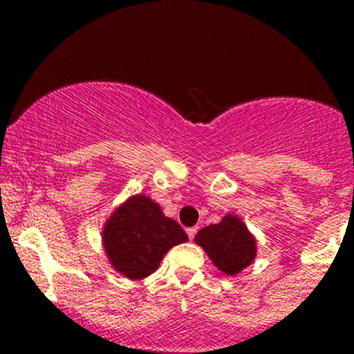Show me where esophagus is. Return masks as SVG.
Segmentation results:
<instances>
[{
  "label": "esophagus",
  "instance_id": "esophagus-1",
  "mask_svg": "<svg viewBox=\"0 0 354 354\" xmlns=\"http://www.w3.org/2000/svg\"><path fill=\"white\" fill-rule=\"evenodd\" d=\"M187 234H188V237H190V239H194V237H196V234H197V227H190V229H187Z\"/></svg>",
  "mask_w": 354,
  "mask_h": 354
}]
</instances>
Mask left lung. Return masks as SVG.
I'll use <instances>...</instances> for the list:
<instances>
[{"instance_id":"8db88e82","label":"left lung","mask_w":354,"mask_h":354,"mask_svg":"<svg viewBox=\"0 0 354 354\" xmlns=\"http://www.w3.org/2000/svg\"><path fill=\"white\" fill-rule=\"evenodd\" d=\"M196 243L209 255L214 266L225 274H237L253 262L255 239L237 216H225L220 223L206 227L196 236Z\"/></svg>"}]
</instances>
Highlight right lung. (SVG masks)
Instances as JSON below:
<instances>
[{"label": "right lung", "instance_id": "1", "mask_svg": "<svg viewBox=\"0 0 354 354\" xmlns=\"http://www.w3.org/2000/svg\"><path fill=\"white\" fill-rule=\"evenodd\" d=\"M187 239L180 223L164 216L160 206L145 196L131 197L118 207L102 234L111 266L131 279L150 276L171 248Z\"/></svg>", "mask_w": 354, "mask_h": 354}]
</instances>
